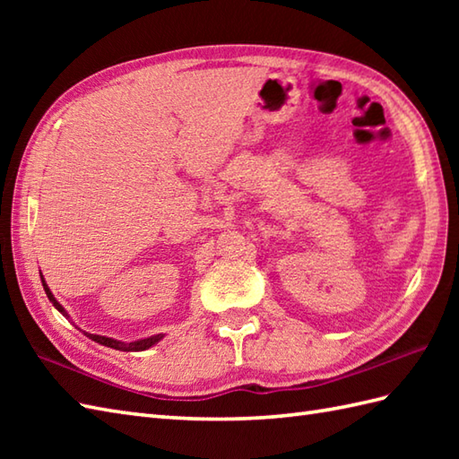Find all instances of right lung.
I'll use <instances>...</instances> for the list:
<instances>
[{"label": "right lung", "mask_w": 459, "mask_h": 459, "mask_svg": "<svg viewBox=\"0 0 459 459\" xmlns=\"http://www.w3.org/2000/svg\"><path fill=\"white\" fill-rule=\"evenodd\" d=\"M41 281H43V288H45V294H47V298L53 301V306H55L58 311H61V314H63L65 317H68V314L65 311V307H63L61 304H58V301L55 299V296L51 294V290H48V286L45 284L43 276H41ZM84 335H86V337H91L92 341H96V343L106 345V347H112V349H116V351H145V349H150L152 345H155V343H158V341H161V339H163V335L160 333V335H152V337H145V339H140V341H132V343H124V341L112 339V337H104V335L86 333V331H84Z\"/></svg>", "instance_id": "1"}]
</instances>
